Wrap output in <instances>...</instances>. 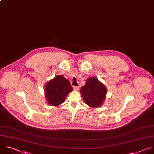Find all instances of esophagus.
Segmentation results:
<instances>
[{"label": "esophagus", "instance_id": "34e87169", "mask_svg": "<svg viewBox=\"0 0 154 154\" xmlns=\"http://www.w3.org/2000/svg\"><path fill=\"white\" fill-rule=\"evenodd\" d=\"M73 89H74V90L77 91V90L79 89V86H73Z\"/></svg>", "mask_w": 154, "mask_h": 154}]
</instances>
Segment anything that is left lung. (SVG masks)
Segmentation results:
<instances>
[{
	"label": "left lung",
	"mask_w": 154,
	"mask_h": 154,
	"mask_svg": "<svg viewBox=\"0 0 154 154\" xmlns=\"http://www.w3.org/2000/svg\"><path fill=\"white\" fill-rule=\"evenodd\" d=\"M80 92L85 103L90 107L98 108L105 99L106 88L97 78L92 77L86 80Z\"/></svg>",
	"instance_id": "1"
}]
</instances>
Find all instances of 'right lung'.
Instances as JSON below:
<instances>
[{"label": "right lung", "mask_w": 154, "mask_h": 154, "mask_svg": "<svg viewBox=\"0 0 154 154\" xmlns=\"http://www.w3.org/2000/svg\"><path fill=\"white\" fill-rule=\"evenodd\" d=\"M72 88L69 80L62 75H57L45 86V91L48 103L51 106H58L65 101Z\"/></svg>", "instance_id": "obj_1"}]
</instances>
